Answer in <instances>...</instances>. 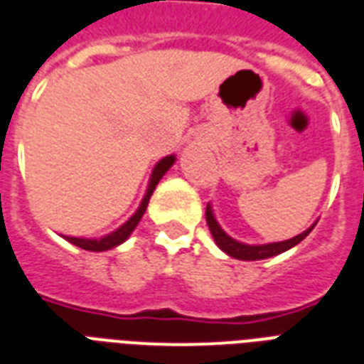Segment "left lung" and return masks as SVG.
Here are the masks:
<instances>
[{"instance_id": "left-lung-1", "label": "left lung", "mask_w": 364, "mask_h": 364, "mask_svg": "<svg viewBox=\"0 0 364 364\" xmlns=\"http://www.w3.org/2000/svg\"><path fill=\"white\" fill-rule=\"evenodd\" d=\"M317 220L311 224V226L302 232L296 237H290L287 241H277V243H264V245H249V243H241L237 239H233L232 235H228L222 226L216 220V216H214L213 205L208 203L207 205V226L210 230V235H213L214 243L218 245V249L224 250L228 256H232V258H237V260H266V258H272V256H277L284 250L292 249V247H296L300 241L308 237L309 232L314 230Z\"/></svg>"}]
</instances>
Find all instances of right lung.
<instances>
[{
	"label": "right lung",
	"mask_w": 364,
	"mask_h": 364,
	"mask_svg": "<svg viewBox=\"0 0 364 364\" xmlns=\"http://www.w3.org/2000/svg\"><path fill=\"white\" fill-rule=\"evenodd\" d=\"M174 161H176V156H167L156 163V167H154V171H151L150 174V180H148V188H146V193H144L142 201H140V205H138V208L134 210V214H132L131 218H129L125 224H121L117 230L106 233L102 237H72V235H62V237L66 239L68 243L75 245V247H80V249L83 250H91V252H104V250L115 249V247H119L121 243H125L127 239L131 237V233L134 232V228L138 226V222H140V218L144 216V213H146L151 193H154V190H156L157 184H159V180L165 176V173H167L168 168L173 167Z\"/></svg>",
	"instance_id": "obj_1"
}]
</instances>
